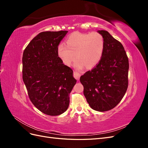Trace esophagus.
I'll return each mask as SVG.
<instances>
[{"instance_id":"34e87169","label":"esophagus","mask_w":148,"mask_h":148,"mask_svg":"<svg viewBox=\"0 0 148 148\" xmlns=\"http://www.w3.org/2000/svg\"><path fill=\"white\" fill-rule=\"evenodd\" d=\"M73 77L75 79H79V77H80V74L78 72H76V71H74L73 72Z\"/></svg>"}]
</instances>
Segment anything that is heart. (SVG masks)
I'll list each match as a JSON object with an SVG mask.
<instances>
[{
  "mask_svg": "<svg viewBox=\"0 0 148 148\" xmlns=\"http://www.w3.org/2000/svg\"><path fill=\"white\" fill-rule=\"evenodd\" d=\"M104 49V39L98 32L83 33L75 32L66 39V45L60 43L57 47L58 56L66 65L78 60L76 66L81 69L86 65L92 68L100 62Z\"/></svg>",
  "mask_w": 148,
  "mask_h": 148,
  "instance_id": "obj_1",
  "label": "heart"
}]
</instances>
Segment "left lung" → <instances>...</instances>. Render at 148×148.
Listing matches in <instances>:
<instances>
[{
	"label": "left lung",
	"mask_w": 148,
	"mask_h": 148,
	"mask_svg": "<svg viewBox=\"0 0 148 148\" xmlns=\"http://www.w3.org/2000/svg\"><path fill=\"white\" fill-rule=\"evenodd\" d=\"M104 39L100 62L80 77L83 93L94 110H111L122 99L128 86V58L123 45L107 31H98Z\"/></svg>",
	"instance_id": "8db88e82"
}]
</instances>
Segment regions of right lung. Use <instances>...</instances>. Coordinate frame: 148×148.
<instances>
[{
	"mask_svg": "<svg viewBox=\"0 0 148 148\" xmlns=\"http://www.w3.org/2000/svg\"><path fill=\"white\" fill-rule=\"evenodd\" d=\"M67 33H40L23 53V80L29 99L38 110L49 115H59L66 110L70 93L77 82L72 69L63 64L57 53Z\"/></svg>",
	"mask_w": 148,
	"mask_h": 148,
	"instance_id": "add662e5",
	"label": "right lung"
}]
</instances>
